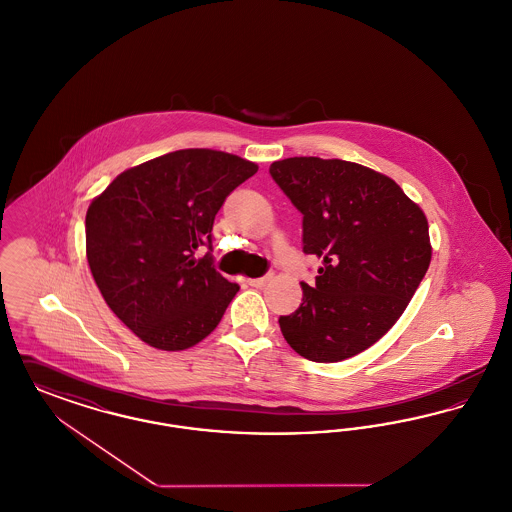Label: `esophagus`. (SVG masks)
<instances>
[{
	"label": "esophagus",
	"instance_id": "obj_1",
	"mask_svg": "<svg viewBox=\"0 0 512 512\" xmlns=\"http://www.w3.org/2000/svg\"><path fill=\"white\" fill-rule=\"evenodd\" d=\"M270 278H272V274H265V276H261V278H251V280H249V286H253V288H263V286H267L268 282H270Z\"/></svg>",
	"mask_w": 512,
	"mask_h": 512
}]
</instances>
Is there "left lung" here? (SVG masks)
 <instances>
[{
	"instance_id": "8db88e82",
	"label": "left lung",
	"mask_w": 512,
	"mask_h": 512,
	"mask_svg": "<svg viewBox=\"0 0 512 512\" xmlns=\"http://www.w3.org/2000/svg\"><path fill=\"white\" fill-rule=\"evenodd\" d=\"M268 172L303 215V253L322 261L280 330L301 357L340 363L407 309L432 259L428 220L391 178L357 163L290 157Z\"/></svg>"
}]
</instances>
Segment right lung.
Instances as JSON below:
<instances>
[{
  "instance_id": "add662e5",
  "label": "right lung",
  "mask_w": 512,
  "mask_h": 512,
  "mask_svg": "<svg viewBox=\"0 0 512 512\" xmlns=\"http://www.w3.org/2000/svg\"><path fill=\"white\" fill-rule=\"evenodd\" d=\"M257 165L180 149L119 174L86 213V255L109 309L147 345L182 351L207 338L240 290L215 268L213 222ZM210 251L194 259V251Z\"/></svg>"
}]
</instances>
